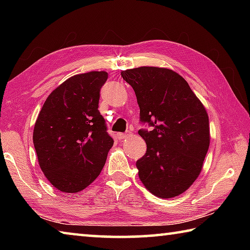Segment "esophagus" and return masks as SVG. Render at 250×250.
Returning <instances> with one entry per match:
<instances>
[{"instance_id": "1", "label": "esophagus", "mask_w": 250, "mask_h": 250, "mask_svg": "<svg viewBox=\"0 0 250 250\" xmlns=\"http://www.w3.org/2000/svg\"><path fill=\"white\" fill-rule=\"evenodd\" d=\"M126 137H128V133H122V132L117 133V138L119 139V140H124V139H125Z\"/></svg>"}]
</instances>
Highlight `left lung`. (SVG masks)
Returning a JSON list of instances; mask_svg holds the SVG:
<instances>
[{
  "label": "left lung",
  "instance_id": "obj_1",
  "mask_svg": "<svg viewBox=\"0 0 250 250\" xmlns=\"http://www.w3.org/2000/svg\"><path fill=\"white\" fill-rule=\"evenodd\" d=\"M137 96L140 121L153 126L139 130L146 152L137 161L143 185L161 198L184 193L203 167L209 146L206 109L175 71L138 67L121 71Z\"/></svg>",
  "mask_w": 250,
  "mask_h": 250
}]
</instances>
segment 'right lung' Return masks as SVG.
<instances>
[{
    "label": "right lung",
    "instance_id": "1",
    "mask_svg": "<svg viewBox=\"0 0 250 250\" xmlns=\"http://www.w3.org/2000/svg\"><path fill=\"white\" fill-rule=\"evenodd\" d=\"M105 71L75 75L52 91L34 125L40 167L50 184L64 193L83 191L94 182L113 140L98 104Z\"/></svg>",
    "mask_w": 250,
    "mask_h": 250
}]
</instances>
